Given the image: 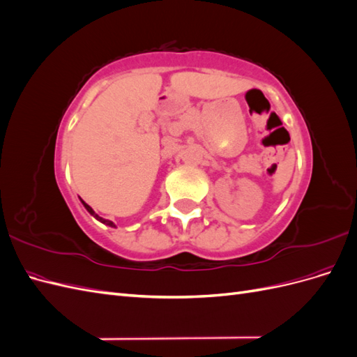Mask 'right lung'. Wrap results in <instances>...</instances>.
<instances>
[{"mask_svg":"<svg viewBox=\"0 0 357 357\" xmlns=\"http://www.w3.org/2000/svg\"><path fill=\"white\" fill-rule=\"evenodd\" d=\"M80 201H82V199H80ZM82 204L84 205V208H86V210H88V213H89L91 215H93V218H95L96 220H100L101 223H104V225H107V226H112V228H116V225H114V223H113L112 220H105V219L100 218V215H98V214H96V213H95V211H93V210H92V208L89 207V205H88V204H86L84 201H82Z\"/></svg>","mask_w":357,"mask_h":357,"instance_id":"right-lung-1","label":"right lung"}]
</instances>
